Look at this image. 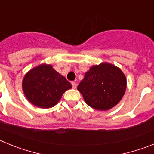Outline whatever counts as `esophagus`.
I'll use <instances>...</instances> for the list:
<instances>
[{
	"instance_id": "esophagus-1",
	"label": "esophagus",
	"mask_w": 154,
	"mask_h": 154,
	"mask_svg": "<svg viewBox=\"0 0 154 154\" xmlns=\"http://www.w3.org/2000/svg\"><path fill=\"white\" fill-rule=\"evenodd\" d=\"M72 86L73 89H75L76 86H77V84H76L75 82H72Z\"/></svg>"
}]
</instances>
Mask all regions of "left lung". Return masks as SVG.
Here are the masks:
<instances>
[{"instance_id":"8db88e82","label":"left lung","mask_w":154,"mask_h":154,"mask_svg":"<svg viewBox=\"0 0 154 154\" xmlns=\"http://www.w3.org/2000/svg\"><path fill=\"white\" fill-rule=\"evenodd\" d=\"M126 79L123 72L109 63L94 65L78 85L85 102L97 110H108L123 98Z\"/></svg>"}]
</instances>
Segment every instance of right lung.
I'll return each instance as SVG.
<instances>
[{
    "mask_svg": "<svg viewBox=\"0 0 154 154\" xmlns=\"http://www.w3.org/2000/svg\"><path fill=\"white\" fill-rule=\"evenodd\" d=\"M22 87L30 103L39 108L48 109L55 106L72 85L51 65L43 64L25 75Z\"/></svg>",
    "mask_w": 154,
    "mask_h": 154,
    "instance_id": "add662e5",
    "label": "right lung"
}]
</instances>
